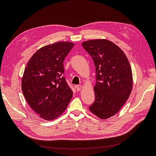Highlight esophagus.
Instances as JSON below:
<instances>
[{"instance_id": "obj_1", "label": "esophagus", "mask_w": 156, "mask_h": 156, "mask_svg": "<svg viewBox=\"0 0 156 156\" xmlns=\"http://www.w3.org/2000/svg\"><path fill=\"white\" fill-rule=\"evenodd\" d=\"M75 88H76V90L77 91H79L81 88H82L81 84H78V85H75Z\"/></svg>"}]
</instances>
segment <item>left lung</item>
Here are the masks:
<instances>
[{
    "instance_id": "8db88e82",
    "label": "left lung",
    "mask_w": 156,
    "mask_h": 156,
    "mask_svg": "<svg viewBox=\"0 0 156 156\" xmlns=\"http://www.w3.org/2000/svg\"><path fill=\"white\" fill-rule=\"evenodd\" d=\"M82 45L96 67L95 101L89 109L100 119H108L116 114L129 97L133 86L129 62L123 51L107 40H88Z\"/></svg>"
}]
</instances>
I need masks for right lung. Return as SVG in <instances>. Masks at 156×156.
Segmentation results:
<instances>
[{
  "instance_id": "1",
  "label": "right lung",
  "mask_w": 156,
  "mask_h": 156,
  "mask_svg": "<svg viewBox=\"0 0 156 156\" xmlns=\"http://www.w3.org/2000/svg\"><path fill=\"white\" fill-rule=\"evenodd\" d=\"M74 44L59 41L37 50L28 62L22 79L23 96L30 107L46 120L58 117L73 92L64 77V60Z\"/></svg>"
}]
</instances>
